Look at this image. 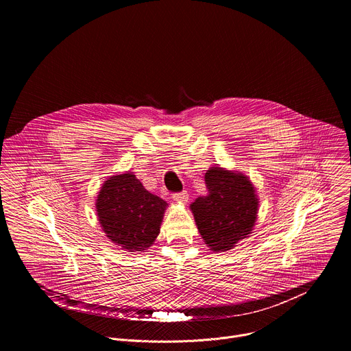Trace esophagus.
<instances>
[{
  "label": "esophagus",
  "instance_id": "34e87169",
  "mask_svg": "<svg viewBox=\"0 0 351 351\" xmlns=\"http://www.w3.org/2000/svg\"><path fill=\"white\" fill-rule=\"evenodd\" d=\"M172 198H173V202H176V203L186 204V203H187V199H189V193H187V191L175 193V194L172 195Z\"/></svg>",
  "mask_w": 351,
  "mask_h": 351
}]
</instances>
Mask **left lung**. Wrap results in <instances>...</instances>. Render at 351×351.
Segmentation results:
<instances>
[{"label":"left lung","mask_w":351,"mask_h":351,"mask_svg":"<svg viewBox=\"0 0 351 351\" xmlns=\"http://www.w3.org/2000/svg\"><path fill=\"white\" fill-rule=\"evenodd\" d=\"M208 194L190 204L195 226L214 253L232 250L253 233L258 214V195L250 178L219 165L206 172Z\"/></svg>","instance_id":"1"}]
</instances>
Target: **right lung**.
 <instances>
[{"label":"right lung","instance_id":"add662e5","mask_svg":"<svg viewBox=\"0 0 351 351\" xmlns=\"http://www.w3.org/2000/svg\"><path fill=\"white\" fill-rule=\"evenodd\" d=\"M168 203L144 189L133 172L110 176L95 199L97 218L106 236L125 252L153 245Z\"/></svg>","mask_w":351,"mask_h":351}]
</instances>
